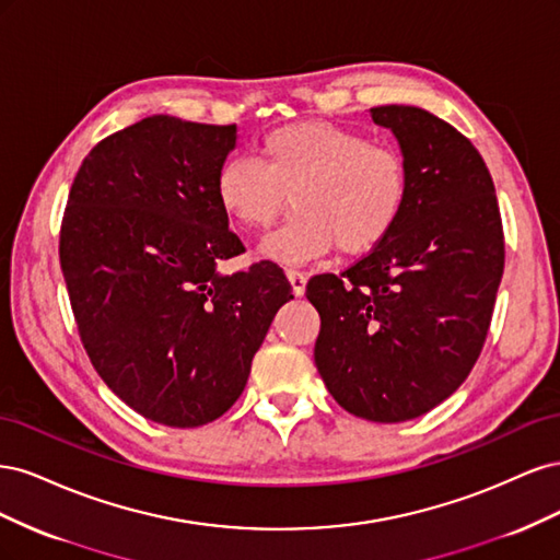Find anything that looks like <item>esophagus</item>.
<instances>
[{
  "label": "esophagus",
  "instance_id": "obj_1",
  "mask_svg": "<svg viewBox=\"0 0 560 560\" xmlns=\"http://www.w3.org/2000/svg\"><path fill=\"white\" fill-rule=\"evenodd\" d=\"M287 280H290V284H292V292H294V296H303V292H306V282H308V278L303 276L301 270L290 268V270H287Z\"/></svg>",
  "mask_w": 560,
  "mask_h": 560
}]
</instances>
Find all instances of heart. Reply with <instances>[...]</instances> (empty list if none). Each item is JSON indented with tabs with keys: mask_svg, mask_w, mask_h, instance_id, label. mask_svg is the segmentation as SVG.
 <instances>
[{
	"mask_svg": "<svg viewBox=\"0 0 560 560\" xmlns=\"http://www.w3.org/2000/svg\"><path fill=\"white\" fill-rule=\"evenodd\" d=\"M219 208L245 231H266L292 202L294 214L264 254L299 264L329 252L360 257L381 245L409 198V167L395 147L331 121L268 132L261 163L238 156L217 171Z\"/></svg>",
	"mask_w": 560,
	"mask_h": 560,
	"instance_id": "1",
	"label": "heart"
}]
</instances>
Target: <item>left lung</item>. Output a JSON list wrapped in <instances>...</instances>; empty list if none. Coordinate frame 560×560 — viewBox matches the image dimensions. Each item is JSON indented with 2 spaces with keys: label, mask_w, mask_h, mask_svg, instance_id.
Instances as JSON below:
<instances>
[{
  "label": "left lung",
  "mask_w": 560,
  "mask_h": 560,
  "mask_svg": "<svg viewBox=\"0 0 560 560\" xmlns=\"http://www.w3.org/2000/svg\"><path fill=\"white\" fill-rule=\"evenodd\" d=\"M409 167L387 238L341 276L308 280L315 366L352 416L404 422L451 397L477 364L504 270L493 177L474 144L409 105L371 109Z\"/></svg>",
  "instance_id": "obj_1"
}]
</instances>
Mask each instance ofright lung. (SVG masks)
Instances as JSON below:
<instances>
[{
  "instance_id": "obj_1",
  "label": "right lung",
  "mask_w": 560,
  "mask_h": 560,
  "mask_svg": "<svg viewBox=\"0 0 560 560\" xmlns=\"http://www.w3.org/2000/svg\"><path fill=\"white\" fill-rule=\"evenodd\" d=\"M235 126L156 114L83 159L60 229L81 343L112 393L167 428H200L243 395L254 352L292 296L273 261L222 276L245 252L214 194Z\"/></svg>"
}]
</instances>
